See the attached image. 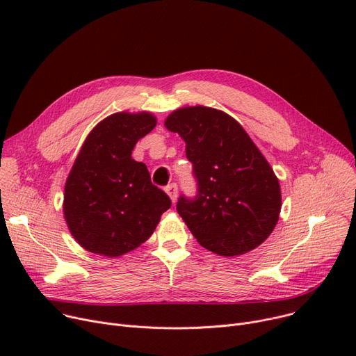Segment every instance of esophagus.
I'll use <instances>...</instances> for the list:
<instances>
[{
    "label": "esophagus",
    "mask_w": 356,
    "mask_h": 356,
    "mask_svg": "<svg viewBox=\"0 0 356 356\" xmlns=\"http://www.w3.org/2000/svg\"><path fill=\"white\" fill-rule=\"evenodd\" d=\"M165 193L168 195V197H170V200L175 203L177 200V184L176 183L168 184L165 188Z\"/></svg>",
    "instance_id": "1"
}]
</instances>
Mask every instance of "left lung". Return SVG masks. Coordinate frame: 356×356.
Returning a JSON list of instances; mask_svg holds the SVG:
<instances>
[{"label":"left lung","mask_w":356,"mask_h":356,"mask_svg":"<svg viewBox=\"0 0 356 356\" xmlns=\"http://www.w3.org/2000/svg\"><path fill=\"white\" fill-rule=\"evenodd\" d=\"M164 127L186 143L197 196L177 202L199 244L218 255L250 252L271 235L282 189L273 167L241 124L227 112L196 105L173 111Z\"/></svg>","instance_id":"obj_1"}]
</instances>
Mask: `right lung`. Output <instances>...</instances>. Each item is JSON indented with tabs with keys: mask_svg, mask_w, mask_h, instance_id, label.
Instances as JSON below:
<instances>
[{
	"mask_svg": "<svg viewBox=\"0 0 356 356\" xmlns=\"http://www.w3.org/2000/svg\"><path fill=\"white\" fill-rule=\"evenodd\" d=\"M157 124L152 112H115L88 134L65 183L63 215L86 251L115 258L140 247L172 207L131 154Z\"/></svg>",
	"mask_w": 356,
	"mask_h": 356,
	"instance_id": "right-lung-1",
	"label": "right lung"
}]
</instances>
